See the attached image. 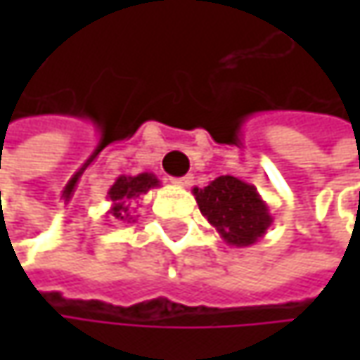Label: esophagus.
<instances>
[{
    "label": "esophagus",
    "mask_w": 360,
    "mask_h": 360,
    "mask_svg": "<svg viewBox=\"0 0 360 360\" xmlns=\"http://www.w3.org/2000/svg\"><path fill=\"white\" fill-rule=\"evenodd\" d=\"M192 180H194V178H192V176L188 174V176H182V178H172V184H174V186L186 188V186H190V184H192Z\"/></svg>",
    "instance_id": "1"
}]
</instances>
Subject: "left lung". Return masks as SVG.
Segmentation results:
<instances>
[{"instance_id": "8db88e82", "label": "left lung", "mask_w": 360, "mask_h": 360, "mask_svg": "<svg viewBox=\"0 0 360 360\" xmlns=\"http://www.w3.org/2000/svg\"><path fill=\"white\" fill-rule=\"evenodd\" d=\"M202 216L229 246L244 248L260 240L274 218L255 184L234 176H218L208 186L192 188Z\"/></svg>"}]
</instances>
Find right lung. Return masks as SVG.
Here are the masks:
<instances>
[{
	"label": "right lung",
	"instance_id": "1",
	"mask_svg": "<svg viewBox=\"0 0 360 360\" xmlns=\"http://www.w3.org/2000/svg\"><path fill=\"white\" fill-rule=\"evenodd\" d=\"M160 180L156 174L142 172L138 176H126L122 174L116 178V182L108 190V200H110V216L122 222H134L138 216H131L130 202L140 198L142 194H148L152 188H158Z\"/></svg>",
	"mask_w": 360,
	"mask_h": 360
}]
</instances>
